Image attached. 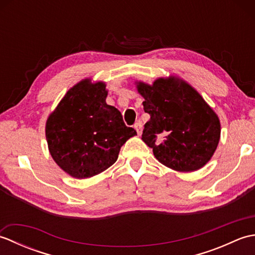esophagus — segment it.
Masks as SVG:
<instances>
[{
  "instance_id": "34e87169",
  "label": "esophagus",
  "mask_w": 255,
  "mask_h": 255,
  "mask_svg": "<svg viewBox=\"0 0 255 255\" xmlns=\"http://www.w3.org/2000/svg\"><path fill=\"white\" fill-rule=\"evenodd\" d=\"M133 128L134 129H136V130H137V133L139 134V136H140V134H141V132H142V123L141 122H137L136 124H134L133 125Z\"/></svg>"
}]
</instances>
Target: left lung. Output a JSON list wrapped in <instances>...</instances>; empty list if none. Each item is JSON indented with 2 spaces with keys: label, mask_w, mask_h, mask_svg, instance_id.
Listing matches in <instances>:
<instances>
[{
  "label": "left lung",
  "mask_w": 255,
  "mask_h": 255,
  "mask_svg": "<svg viewBox=\"0 0 255 255\" xmlns=\"http://www.w3.org/2000/svg\"><path fill=\"white\" fill-rule=\"evenodd\" d=\"M143 110L150 115L142 140L156 159L180 172L196 171L213 156L220 139L219 118L191 85L182 80L139 82Z\"/></svg>",
  "instance_id": "8db88e82"
}]
</instances>
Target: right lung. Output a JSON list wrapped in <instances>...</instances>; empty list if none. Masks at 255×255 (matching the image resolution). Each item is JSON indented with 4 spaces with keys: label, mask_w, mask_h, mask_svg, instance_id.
Masks as SVG:
<instances>
[{
    "label": "right lung",
    "mask_w": 255,
    "mask_h": 255,
    "mask_svg": "<svg viewBox=\"0 0 255 255\" xmlns=\"http://www.w3.org/2000/svg\"><path fill=\"white\" fill-rule=\"evenodd\" d=\"M106 85L83 80L70 89L46 123L50 154L73 177L85 178L115 163L119 150L137 134L122 113L106 104Z\"/></svg>",
    "instance_id": "add662e5"
}]
</instances>
